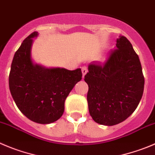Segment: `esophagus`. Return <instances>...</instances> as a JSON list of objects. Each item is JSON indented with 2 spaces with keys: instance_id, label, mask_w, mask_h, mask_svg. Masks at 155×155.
I'll return each instance as SVG.
<instances>
[{
  "instance_id": "34e87169",
  "label": "esophagus",
  "mask_w": 155,
  "mask_h": 155,
  "mask_svg": "<svg viewBox=\"0 0 155 155\" xmlns=\"http://www.w3.org/2000/svg\"><path fill=\"white\" fill-rule=\"evenodd\" d=\"M81 71H82V75H83V78H84L85 74L87 73V66H83L81 68Z\"/></svg>"
}]
</instances>
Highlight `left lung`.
<instances>
[{"mask_svg": "<svg viewBox=\"0 0 155 155\" xmlns=\"http://www.w3.org/2000/svg\"><path fill=\"white\" fill-rule=\"evenodd\" d=\"M116 48L105 64L92 61L84 81L90 115L104 126L119 124L132 114L144 91L141 62L125 36L116 39Z\"/></svg>", "mask_w": 155, "mask_h": 155, "instance_id": "obj_1", "label": "left lung"}]
</instances>
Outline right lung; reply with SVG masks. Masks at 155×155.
Segmentation results:
<instances>
[{
	"label": "right lung",
	"mask_w": 155,
	"mask_h": 155,
	"mask_svg": "<svg viewBox=\"0 0 155 155\" xmlns=\"http://www.w3.org/2000/svg\"><path fill=\"white\" fill-rule=\"evenodd\" d=\"M38 32L23 40L13 58L9 87L16 105L32 122L49 124L58 120L64 110V101L81 80V69L47 68L34 62L33 41Z\"/></svg>",
	"instance_id": "add662e5"
}]
</instances>
